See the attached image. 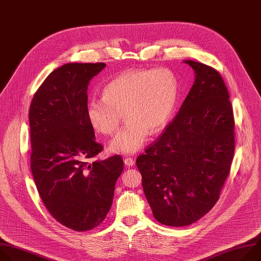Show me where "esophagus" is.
<instances>
[{"instance_id": "1", "label": "esophagus", "mask_w": 261, "mask_h": 261, "mask_svg": "<svg viewBox=\"0 0 261 261\" xmlns=\"http://www.w3.org/2000/svg\"><path fill=\"white\" fill-rule=\"evenodd\" d=\"M124 164L127 167H133L135 165V161L132 158H125L124 159Z\"/></svg>"}]
</instances>
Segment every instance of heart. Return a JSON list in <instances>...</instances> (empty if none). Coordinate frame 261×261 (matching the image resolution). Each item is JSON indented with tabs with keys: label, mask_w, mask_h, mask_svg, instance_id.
I'll return each instance as SVG.
<instances>
[{
	"label": "heart",
	"mask_w": 261,
	"mask_h": 261,
	"mask_svg": "<svg viewBox=\"0 0 261 261\" xmlns=\"http://www.w3.org/2000/svg\"><path fill=\"white\" fill-rule=\"evenodd\" d=\"M178 100V83L168 69L129 70L111 79L101 97L87 101L90 124L103 135H113L126 119L122 129L110 143L114 153L133 154L146 143L150 133H160L170 121Z\"/></svg>",
	"instance_id": "1"
}]
</instances>
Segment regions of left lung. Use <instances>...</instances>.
I'll return each instance as SVG.
<instances>
[{"instance_id": "obj_1", "label": "left lung", "mask_w": 261, "mask_h": 261, "mask_svg": "<svg viewBox=\"0 0 261 261\" xmlns=\"http://www.w3.org/2000/svg\"><path fill=\"white\" fill-rule=\"evenodd\" d=\"M194 83L163 135L136 165L154 218L186 226L217 202L234 153V120L229 94L213 68L184 61Z\"/></svg>"}]
</instances>
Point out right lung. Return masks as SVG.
<instances>
[{
	"label": "right lung",
	"mask_w": 261,
	"mask_h": 261,
	"mask_svg": "<svg viewBox=\"0 0 261 261\" xmlns=\"http://www.w3.org/2000/svg\"><path fill=\"white\" fill-rule=\"evenodd\" d=\"M106 64H66L35 93L29 113L31 170L49 213L61 224L89 230L106 218L123 161H93L102 150L87 113L90 80Z\"/></svg>",
	"instance_id": "add662e5"
}]
</instances>
